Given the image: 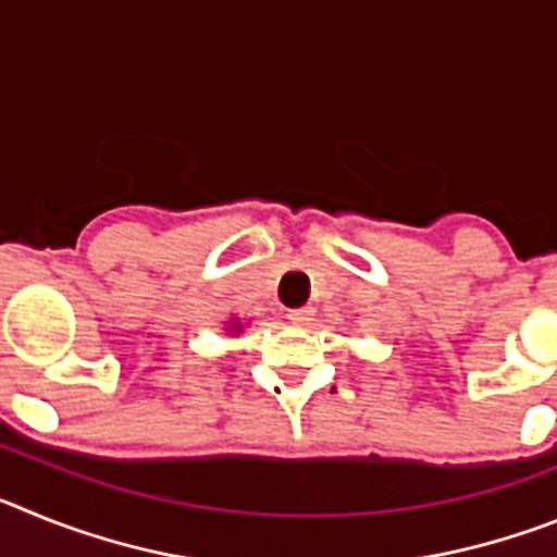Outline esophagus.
<instances>
[{
	"label": "esophagus",
	"mask_w": 557,
	"mask_h": 557,
	"mask_svg": "<svg viewBox=\"0 0 557 557\" xmlns=\"http://www.w3.org/2000/svg\"><path fill=\"white\" fill-rule=\"evenodd\" d=\"M289 321L295 323V326H309V323L314 321V309L312 307H301V309H293V312L287 314Z\"/></svg>",
	"instance_id": "1"
}]
</instances>
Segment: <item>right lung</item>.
I'll return each instance as SVG.
<instances>
[{
    "label": "right lung",
    "instance_id": "right-lung-1",
    "mask_svg": "<svg viewBox=\"0 0 557 557\" xmlns=\"http://www.w3.org/2000/svg\"><path fill=\"white\" fill-rule=\"evenodd\" d=\"M228 332H231V334H239V332H243V323H231Z\"/></svg>",
    "mask_w": 557,
    "mask_h": 557
}]
</instances>
